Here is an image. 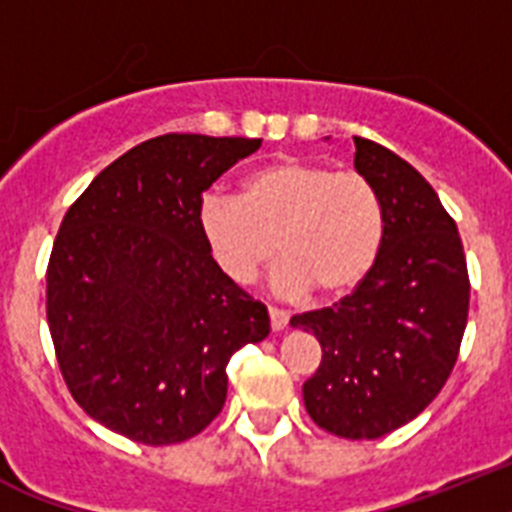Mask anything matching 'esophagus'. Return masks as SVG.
Here are the masks:
<instances>
[{
  "label": "esophagus",
  "mask_w": 512,
  "mask_h": 512,
  "mask_svg": "<svg viewBox=\"0 0 512 512\" xmlns=\"http://www.w3.org/2000/svg\"><path fill=\"white\" fill-rule=\"evenodd\" d=\"M268 314H270V327L273 330H283L288 324V311L286 309H278V306H268Z\"/></svg>",
  "instance_id": "34e87169"
}]
</instances>
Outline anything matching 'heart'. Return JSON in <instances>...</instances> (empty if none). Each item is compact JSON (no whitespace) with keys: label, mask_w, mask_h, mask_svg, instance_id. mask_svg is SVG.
Returning a JSON list of instances; mask_svg holds the SVG:
<instances>
[{"label":"heart","mask_w":512,"mask_h":512,"mask_svg":"<svg viewBox=\"0 0 512 512\" xmlns=\"http://www.w3.org/2000/svg\"><path fill=\"white\" fill-rule=\"evenodd\" d=\"M203 239L231 281L250 283L283 257L275 291L322 299L350 293L366 281L384 244V206L366 175L330 164L283 157L247 175L242 198H203Z\"/></svg>","instance_id":"b5f03b06"}]
</instances>
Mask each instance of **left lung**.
<instances>
[{"label": "left lung", "instance_id": "obj_1", "mask_svg": "<svg viewBox=\"0 0 512 512\" xmlns=\"http://www.w3.org/2000/svg\"><path fill=\"white\" fill-rule=\"evenodd\" d=\"M355 170L376 185L384 244L361 286L291 317L322 345L304 384L311 420L373 441L415 420L443 389L469 317V273L456 221L430 182L386 146L355 136Z\"/></svg>", "mask_w": 512, "mask_h": 512}]
</instances>
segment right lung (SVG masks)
Instances as JSON below:
<instances>
[{"instance_id": "right-lung-1", "label": "right lung", "mask_w": 512, "mask_h": 512, "mask_svg": "<svg viewBox=\"0 0 512 512\" xmlns=\"http://www.w3.org/2000/svg\"><path fill=\"white\" fill-rule=\"evenodd\" d=\"M262 139L164 133L108 164L66 211L46 270L61 376L92 420L146 446L206 430L226 366L270 332L265 304L216 265L203 190Z\"/></svg>"}]
</instances>
